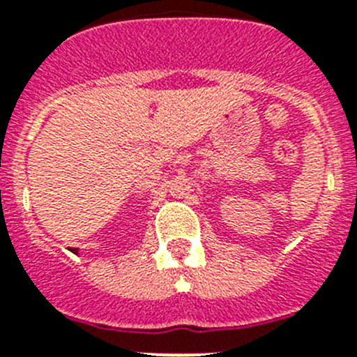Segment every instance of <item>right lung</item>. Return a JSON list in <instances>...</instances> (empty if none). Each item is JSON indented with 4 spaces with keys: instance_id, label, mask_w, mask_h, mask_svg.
Listing matches in <instances>:
<instances>
[{
    "instance_id": "obj_1",
    "label": "right lung",
    "mask_w": 357,
    "mask_h": 357,
    "mask_svg": "<svg viewBox=\"0 0 357 357\" xmlns=\"http://www.w3.org/2000/svg\"><path fill=\"white\" fill-rule=\"evenodd\" d=\"M72 252H73V254H77V248H73V250H72Z\"/></svg>"
}]
</instances>
